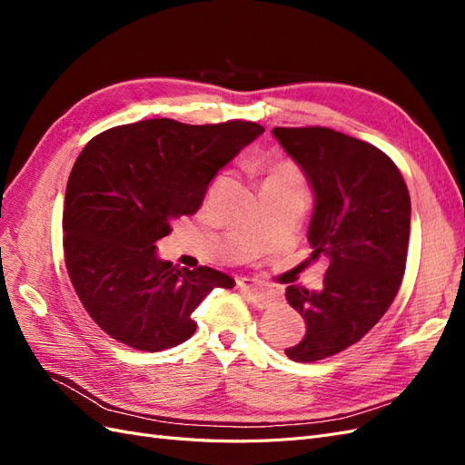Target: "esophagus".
I'll use <instances>...</instances> for the list:
<instances>
[{"label": "esophagus", "instance_id": "esophagus-1", "mask_svg": "<svg viewBox=\"0 0 465 465\" xmlns=\"http://www.w3.org/2000/svg\"><path fill=\"white\" fill-rule=\"evenodd\" d=\"M236 285L242 291L246 301L258 308H263L273 301V294L270 291H265L260 283H256L254 279H238Z\"/></svg>", "mask_w": 465, "mask_h": 465}]
</instances>
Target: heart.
<instances>
[{
    "instance_id": "1",
    "label": "heart",
    "mask_w": 465,
    "mask_h": 465,
    "mask_svg": "<svg viewBox=\"0 0 465 465\" xmlns=\"http://www.w3.org/2000/svg\"><path fill=\"white\" fill-rule=\"evenodd\" d=\"M272 180H285V182H301V173L297 171V166L291 164V163H279L272 168V174L265 178V182H272Z\"/></svg>"
}]
</instances>
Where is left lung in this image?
Returning <instances> with one entry per match:
<instances>
[{
    "instance_id": "obj_1",
    "label": "left lung",
    "mask_w": 465,
    "mask_h": 465,
    "mask_svg": "<svg viewBox=\"0 0 465 465\" xmlns=\"http://www.w3.org/2000/svg\"><path fill=\"white\" fill-rule=\"evenodd\" d=\"M272 134L311 182L308 242L312 258L330 262L320 291L297 285L285 291L306 322L304 340L285 353L297 362H314L362 340L396 299L411 200L398 166L367 142L318 125Z\"/></svg>"
}]
</instances>
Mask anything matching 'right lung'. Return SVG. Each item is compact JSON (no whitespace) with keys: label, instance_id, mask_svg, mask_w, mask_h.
I'll return each instance as SVG.
<instances>
[{"label":"right lung","instance_id":"obj_1","mask_svg":"<svg viewBox=\"0 0 465 465\" xmlns=\"http://www.w3.org/2000/svg\"><path fill=\"white\" fill-rule=\"evenodd\" d=\"M263 134L254 122L190 125L168 118L118 125L77 157L64 202L65 267L81 304L116 341L163 351L190 340L192 312L234 279L157 256L173 223L200 209L209 182Z\"/></svg>","mask_w":465,"mask_h":465}]
</instances>
